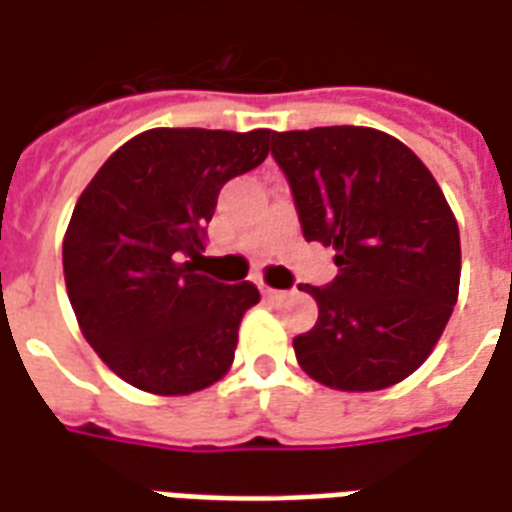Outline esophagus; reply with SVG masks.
Wrapping results in <instances>:
<instances>
[{"instance_id":"esophagus-1","label":"esophagus","mask_w":512,"mask_h":512,"mask_svg":"<svg viewBox=\"0 0 512 512\" xmlns=\"http://www.w3.org/2000/svg\"><path fill=\"white\" fill-rule=\"evenodd\" d=\"M261 294L267 297V300H278V297H283L286 292H281V289H272V286H267V283H259Z\"/></svg>"}]
</instances>
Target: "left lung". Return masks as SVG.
Masks as SVG:
<instances>
[{"label":"left lung","mask_w":512,"mask_h":512,"mask_svg":"<svg viewBox=\"0 0 512 512\" xmlns=\"http://www.w3.org/2000/svg\"><path fill=\"white\" fill-rule=\"evenodd\" d=\"M302 237L335 248L338 275L302 286L319 319L294 338L302 371L346 393L414 374L458 300L461 237L431 171L374 128L272 133Z\"/></svg>","instance_id":"left-lung-1"}]
</instances>
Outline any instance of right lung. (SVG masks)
<instances>
[{
	"label": "right lung",
	"mask_w": 512,
	"mask_h": 512,
	"mask_svg": "<svg viewBox=\"0 0 512 512\" xmlns=\"http://www.w3.org/2000/svg\"><path fill=\"white\" fill-rule=\"evenodd\" d=\"M270 130L155 128L111 155L81 193L65 283L81 333L128 384L188 395L229 371L253 283L196 270L220 188L264 163Z\"/></svg>",
	"instance_id": "add662e5"
}]
</instances>
